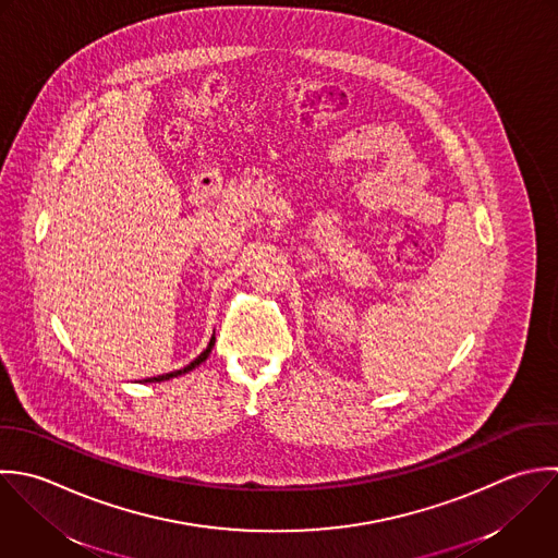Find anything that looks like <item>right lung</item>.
Here are the masks:
<instances>
[{
  "label": "right lung",
  "mask_w": 558,
  "mask_h": 558,
  "mask_svg": "<svg viewBox=\"0 0 558 558\" xmlns=\"http://www.w3.org/2000/svg\"><path fill=\"white\" fill-rule=\"evenodd\" d=\"M213 345H215V335H213V339H210V343H208V348L195 359V361H191L184 369H178V372H171V374H162V376H156V378H147L145 383H160V380H169V378H175V376H182V374H189L191 369H195L197 365H202L206 359H208V354H210V350H213Z\"/></svg>",
  "instance_id": "right-lung-1"
}]
</instances>
